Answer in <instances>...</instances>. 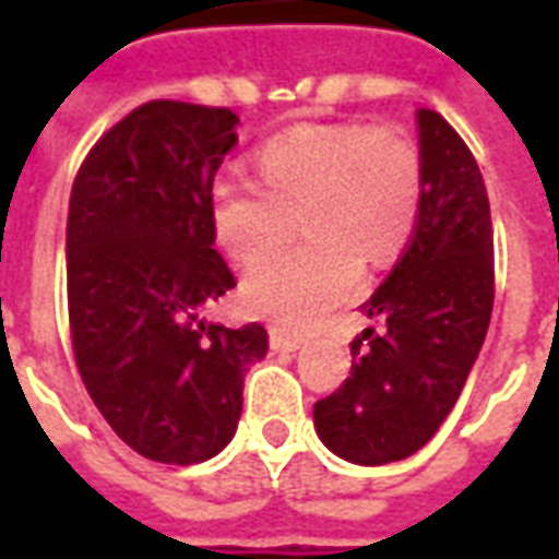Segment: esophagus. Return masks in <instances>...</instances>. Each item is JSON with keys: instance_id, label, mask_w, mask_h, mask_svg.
<instances>
[{"instance_id": "34e87169", "label": "esophagus", "mask_w": 559, "mask_h": 559, "mask_svg": "<svg viewBox=\"0 0 559 559\" xmlns=\"http://www.w3.org/2000/svg\"><path fill=\"white\" fill-rule=\"evenodd\" d=\"M269 347L275 353H296L302 347V338H290V335H284L278 329H272L269 332Z\"/></svg>"}]
</instances>
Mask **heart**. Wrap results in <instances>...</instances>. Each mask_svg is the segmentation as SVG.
<instances>
[{
    "instance_id": "1",
    "label": "heart",
    "mask_w": 559,
    "mask_h": 559,
    "mask_svg": "<svg viewBox=\"0 0 559 559\" xmlns=\"http://www.w3.org/2000/svg\"><path fill=\"white\" fill-rule=\"evenodd\" d=\"M260 185L224 173L209 194V218L227 254L251 266L275 251L299 212L302 245L257 266L242 284L248 311L290 332L320 326L347 302L362 263L389 266L407 248L425 170L419 148L371 126H296L257 148Z\"/></svg>"
}]
</instances>
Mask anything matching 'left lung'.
I'll return each mask as SVG.
<instances>
[{
	"mask_svg": "<svg viewBox=\"0 0 559 559\" xmlns=\"http://www.w3.org/2000/svg\"><path fill=\"white\" fill-rule=\"evenodd\" d=\"M425 197L411 245L362 305L380 323L350 344V377L314 404L329 452L380 467L419 452L455 407L493 308L491 206L476 158L433 110H416Z\"/></svg>",
	"mask_w": 559,
	"mask_h": 559,
	"instance_id": "obj_1",
	"label": "left lung"
}]
</instances>
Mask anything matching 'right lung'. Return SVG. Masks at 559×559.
Instances as JSON below:
<instances>
[{"label":"right lung","mask_w":559,"mask_h":559,"mask_svg":"<svg viewBox=\"0 0 559 559\" xmlns=\"http://www.w3.org/2000/svg\"><path fill=\"white\" fill-rule=\"evenodd\" d=\"M227 107L148 102L80 167L68 203V317L74 359L107 425L143 457L200 464L230 443L260 323H206L236 287L215 251L209 194L236 146Z\"/></svg>","instance_id":"add662e5"}]
</instances>
